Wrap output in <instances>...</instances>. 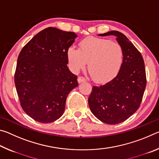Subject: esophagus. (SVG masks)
I'll return each mask as SVG.
<instances>
[{"label": "esophagus", "instance_id": "esophagus-1", "mask_svg": "<svg viewBox=\"0 0 159 159\" xmlns=\"http://www.w3.org/2000/svg\"><path fill=\"white\" fill-rule=\"evenodd\" d=\"M85 81H86V80L84 77L79 76V78H78V82H79V83H82V82H85Z\"/></svg>", "mask_w": 159, "mask_h": 159}]
</instances>
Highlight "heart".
Instances as JSON below:
<instances>
[{
	"mask_svg": "<svg viewBox=\"0 0 159 159\" xmlns=\"http://www.w3.org/2000/svg\"><path fill=\"white\" fill-rule=\"evenodd\" d=\"M71 69L79 72L88 62V71L96 82L108 81L116 76L123 65V48L110 40L88 37L80 42L79 49L71 47L67 51Z\"/></svg>",
	"mask_w": 159,
	"mask_h": 159,
	"instance_id": "b5f03b06",
	"label": "heart"
}]
</instances>
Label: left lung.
Returning a JSON list of instances; mask_svg holds the SVG:
<instances>
[{"mask_svg":"<svg viewBox=\"0 0 159 159\" xmlns=\"http://www.w3.org/2000/svg\"><path fill=\"white\" fill-rule=\"evenodd\" d=\"M113 35L124 52L123 65L117 76L106 84L93 86L88 98L93 114L101 121L117 124L131 116L140 106L147 85L143 57L124 34L117 31L99 36Z\"/></svg>","mask_w":159,"mask_h":159,"instance_id":"8db88e82","label":"left lung"}]
</instances>
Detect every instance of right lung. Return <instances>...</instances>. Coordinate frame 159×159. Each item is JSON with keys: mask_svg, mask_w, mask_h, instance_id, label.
I'll use <instances>...</instances> for the list:
<instances>
[{"mask_svg": "<svg viewBox=\"0 0 159 159\" xmlns=\"http://www.w3.org/2000/svg\"><path fill=\"white\" fill-rule=\"evenodd\" d=\"M76 34L55 27L37 34L21 49L15 83L21 108L38 122L55 121L64 114L66 98L79 83L69 71L67 51Z\"/></svg>", "mask_w": 159, "mask_h": 159, "instance_id": "right-lung-1", "label": "right lung"}]
</instances>
